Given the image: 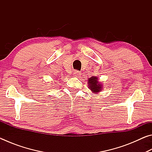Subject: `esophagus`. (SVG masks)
I'll use <instances>...</instances> for the list:
<instances>
[{"label": "esophagus", "mask_w": 152, "mask_h": 152, "mask_svg": "<svg viewBox=\"0 0 152 152\" xmlns=\"http://www.w3.org/2000/svg\"><path fill=\"white\" fill-rule=\"evenodd\" d=\"M73 74H74V76H75V77H80V76H81V72L80 71L76 70V71L74 72Z\"/></svg>", "instance_id": "34e87169"}]
</instances>
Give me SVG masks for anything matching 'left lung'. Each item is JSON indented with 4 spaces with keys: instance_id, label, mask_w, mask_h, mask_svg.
Segmentation results:
<instances>
[{
    "instance_id": "1",
    "label": "left lung",
    "mask_w": 152,
    "mask_h": 152,
    "mask_svg": "<svg viewBox=\"0 0 152 152\" xmlns=\"http://www.w3.org/2000/svg\"><path fill=\"white\" fill-rule=\"evenodd\" d=\"M88 88L91 90L92 92H100L102 89V85L98 81L97 77L92 76L88 79Z\"/></svg>"
}]
</instances>
